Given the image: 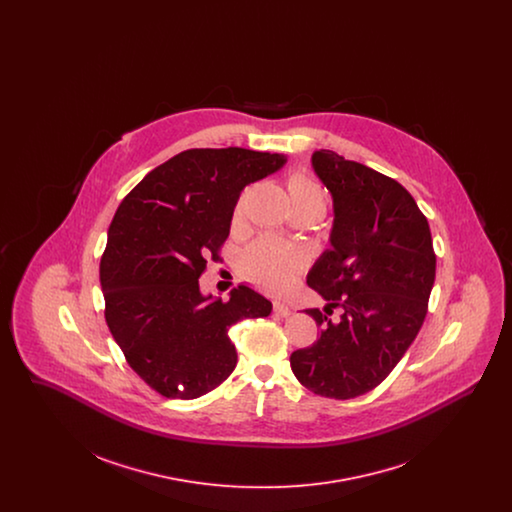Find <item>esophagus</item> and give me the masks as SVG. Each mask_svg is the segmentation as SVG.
<instances>
[{
  "label": "esophagus",
  "mask_w": 512,
  "mask_h": 512,
  "mask_svg": "<svg viewBox=\"0 0 512 512\" xmlns=\"http://www.w3.org/2000/svg\"><path fill=\"white\" fill-rule=\"evenodd\" d=\"M274 313L280 315V317H290L292 315V307L288 303H284V301H276L274 303Z\"/></svg>",
  "instance_id": "esophagus-1"
}]
</instances>
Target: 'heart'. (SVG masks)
<instances>
[{
	"instance_id": "1",
	"label": "heart",
	"mask_w": 512,
	"mask_h": 512,
	"mask_svg": "<svg viewBox=\"0 0 512 512\" xmlns=\"http://www.w3.org/2000/svg\"><path fill=\"white\" fill-rule=\"evenodd\" d=\"M290 199L293 207H311L322 215L326 211V192L317 176L307 169L292 172L290 182ZM245 194L236 205V217L244 213ZM247 274L263 288L270 292H284L292 286L295 278L303 272L305 259L292 247L272 238H263L247 249L244 257Z\"/></svg>"
}]
</instances>
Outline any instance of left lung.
Returning <instances> with one entry per match:
<instances>
[{
    "label": "left lung",
    "instance_id": "left-lung-1",
    "mask_svg": "<svg viewBox=\"0 0 512 512\" xmlns=\"http://www.w3.org/2000/svg\"><path fill=\"white\" fill-rule=\"evenodd\" d=\"M313 169L334 199L332 249L307 284L328 305L320 338L290 357L295 378L330 399H353L382 384L411 347L436 280L428 220L397 180L347 161L336 151L313 153ZM342 309L340 321L329 315Z\"/></svg>",
    "mask_w": 512,
    "mask_h": 512
}]
</instances>
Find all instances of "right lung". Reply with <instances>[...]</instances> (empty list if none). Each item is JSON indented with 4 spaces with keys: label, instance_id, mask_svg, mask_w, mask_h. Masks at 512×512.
Returning a JSON list of instances; mask_svg holds the SVG:
<instances>
[{
    "label": "right lung",
    "instance_id": "add662e5",
    "mask_svg": "<svg viewBox=\"0 0 512 512\" xmlns=\"http://www.w3.org/2000/svg\"><path fill=\"white\" fill-rule=\"evenodd\" d=\"M284 163L244 147L186 149L122 199L99 263L105 320L151 390L171 399L215 390L238 363L228 330L270 315L249 286L222 301L201 295L197 280L207 259L219 261L242 190Z\"/></svg>",
    "mask_w": 512,
    "mask_h": 512
}]
</instances>
